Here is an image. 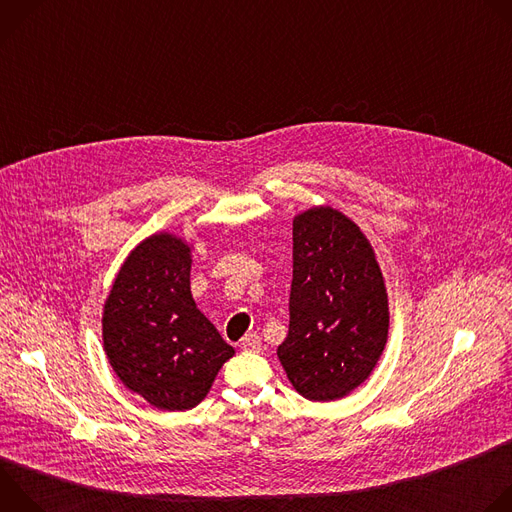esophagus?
I'll return each instance as SVG.
<instances>
[{"instance_id":"1","label":"esophagus","mask_w":512,"mask_h":512,"mask_svg":"<svg viewBox=\"0 0 512 512\" xmlns=\"http://www.w3.org/2000/svg\"><path fill=\"white\" fill-rule=\"evenodd\" d=\"M261 338L257 334H247L243 340H241V350L245 352H261Z\"/></svg>"}]
</instances>
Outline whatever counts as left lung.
<instances>
[{
  "label": "left lung",
  "mask_w": 512,
  "mask_h": 512,
  "mask_svg": "<svg viewBox=\"0 0 512 512\" xmlns=\"http://www.w3.org/2000/svg\"><path fill=\"white\" fill-rule=\"evenodd\" d=\"M389 338V296L371 241L342 210L294 216L289 334L277 348L294 389L336 401L371 377Z\"/></svg>",
  "instance_id": "left-lung-1"
}]
</instances>
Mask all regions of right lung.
<instances>
[{
  "label": "right lung",
  "instance_id": "1",
  "mask_svg": "<svg viewBox=\"0 0 512 512\" xmlns=\"http://www.w3.org/2000/svg\"><path fill=\"white\" fill-rule=\"evenodd\" d=\"M194 241L160 231L121 263L103 304V348L125 389L164 411L196 407L235 356L190 291Z\"/></svg>",
  "mask_w": 512,
  "mask_h": 512
}]
</instances>
